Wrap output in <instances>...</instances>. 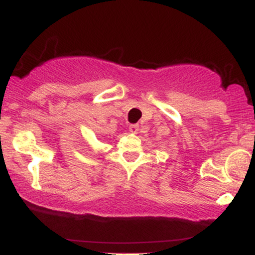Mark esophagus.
Segmentation results:
<instances>
[{
    "instance_id": "1",
    "label": "esophagus",
    "mask_w": 255,
    "mask_h": 255,
    "mask_svg": "<svg viewBox=\"0 0 255 255\" xmlns=\"http://www.w3.org/2000/svg\"><path fill=\"white\" fill-rule=\"evenodd\" d=\"M129 130L131 133H137V130H139V125H130L129 126Z\"/></svg>"
}]
</instances>
